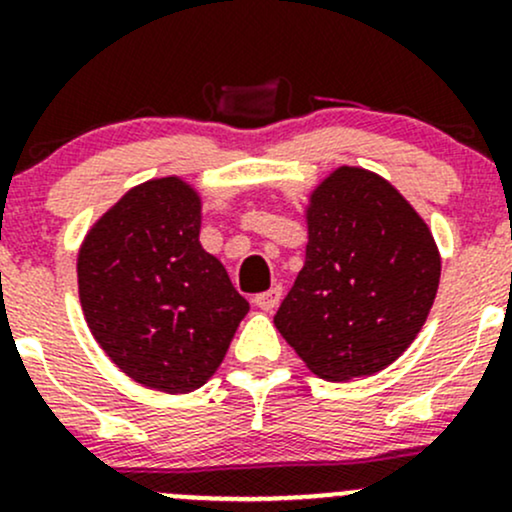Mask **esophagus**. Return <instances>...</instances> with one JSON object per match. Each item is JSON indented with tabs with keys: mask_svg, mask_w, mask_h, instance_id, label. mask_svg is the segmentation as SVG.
<instances>
[{
	"mask_svg": "<svg viewBox=\"0 0 512 512\" xmlns=\"http://www.w3.org/2000/svg\"><path fill=\"white\" fill-rule=\"evenodd\" d=\"M280 295H283V290H280V285H276V288L266 290V293H258L254 298V305L258 307V310L271 312V310H276V307H278Z\"/></svg>",
	"mask_w": 512,
	"mask_h": 512,
	"instance_id": "obj_1",
	"label": "esophagus"
}]
</instances>
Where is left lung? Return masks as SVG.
Masks as SVG:
<instances>
[{
    "mask_svg": "<svg viewBox=\"0 0 512 512\" xmlns=\"http://www.w3.org/2000/svg\"><path fill=\"white\" fill-rule=\"evenodd\" d=\"M437 244L388 180L342 166L307 205L305 266L278 332L327 381L371 376L412 344L437 295Z\"/></svg>",
    "mask_w": 512,
    "mask_h": 512,
    "instance_id": "8db88e82",
    "label": "left lung"
}]
</instances>
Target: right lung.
Here are the masks:
<instances>
[{"instance_id": "obj_1", "label": "right lung", "mask_w": 512, "mask_h": 512, "mask_svg": "<svg viewBox=\"0 0 512 512\" xmlns=\"http://www.w3.org/2000/svg\"><path fill=\"white\" fill-rule=\"evenodd\" d=\"M200 212L185 180H148L97 219L78 254L92 337L126 376L163 393L205 386L249 312L202 249Z\"/></svg>"}]
</instances>
